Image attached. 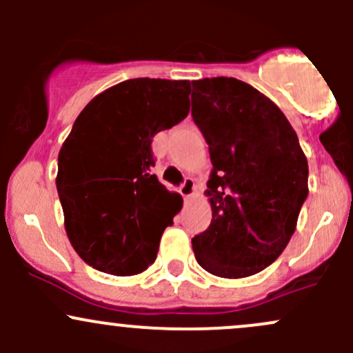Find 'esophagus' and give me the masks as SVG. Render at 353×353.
Masks as SVG:
<instances>
[{"instance_id": "esophagus-1", "label": "esophagus", "mask_w": 353, "mask_h": 353, "mask_svg": "<svg viewBox=\"0 0 353 353\" xmlns=\"http://www.w3.org/2000/svg\"><path fill=\"white\" fill-rule=\"evenodd\" d=\"M179 193L183 194L184 199H190L191 196H193V194H194V181H193V177H186V179H184L183 183H181Z\"/></svg>"}]
</instances>
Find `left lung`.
<instances>
[{
    "label": "left lung",
    "instance_id": "obj_1",
    "mask_svg": "<svg viewBox=\"0 0 353 353\" xmlns=\"http://www.w3.org/2000/svg\"><path fill=\"white\" fill-rule=\"evenodd\" d=\"M191 116L208 145L212 223L191 239L212 275L243 279L272 265L307 198V159L283 112L237 78L193 81Z\"/></svg>",
    "mask_w": 353,
    "mask_h": 353
}]
</instances>
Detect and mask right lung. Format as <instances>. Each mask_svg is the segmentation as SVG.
<instances>
[{"label": "right lung", "instance_id": "obj_1", "mask_svg": "<svg viewBox=\"0 0 353 353\" xmlns=\"http://www.w3.org/2000/svg\"><path fill=\"white\" fill-rule=\"evenodd\" d=\"M188 80L133 78L92 99L74 121L56 188L70 243L92 268L128 276L155 261L183 199L152 174V138L188 116Z\"/></svg>", "mask_w": 353, "mask_h": 353}]
</instances>
